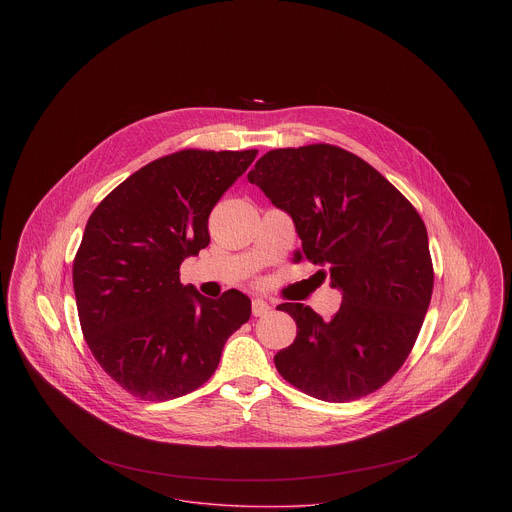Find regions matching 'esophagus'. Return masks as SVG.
Listing matches in <instances>:
<instances>
[{"instance_id": "34e87169", "label": "esophagus", "mask_w": 512, "mask_h": 512, "mask_svg": "<svg viewBox=\"0 0 512 512\" xmlns=\"http://www.w3.org/2000/svg\"><path fill=\"white\" fill-rule=\"evenodd\" d=\"M252 313H254L256 317H264V315H268V313H270V305H268V301H264L262 297L252 299Z\"/></svg>"}]
</instances>
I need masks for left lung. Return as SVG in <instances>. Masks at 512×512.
Segmentation results:
<instances>
[{
	"mask_svg": "<svg viewBox=\"0 0 512 512\" xmlns=\"http://www.w3.org/2000/svg\"><path fill=\"white\" fill-rule=\"evenodd\" d=\"M248 181L288 213L303 256L343 295L331 321L282 303L297 335L274 363L305 394L349 402L386 384L410 355L434 290L426 224L408 199L341 147L272 149Z\"/></svg>",
	"mask_w": 512,
	"mask_h": 512,
	"instance_id": "obj_1",
	"label": "left lung"
}]
</instances>
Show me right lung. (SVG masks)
<instances>
[{"label":"right lung","instance_id":"1","mask_svg":"<svg viewBox=\"0 0 512 512\" xmlns=\"http://www.w3.org/2000/svg\"><path fill=\"white\" fill-rule=\"evenodd\" d=\"M256 149H183L118 185L90 215L73 266L84 339L130 394L163 402L217 370L226 339L250 319V297L209 299L179 266L211 242L209 215Z\"/></svg>","mask_w":512,"mask_h":512}]
</instances>
